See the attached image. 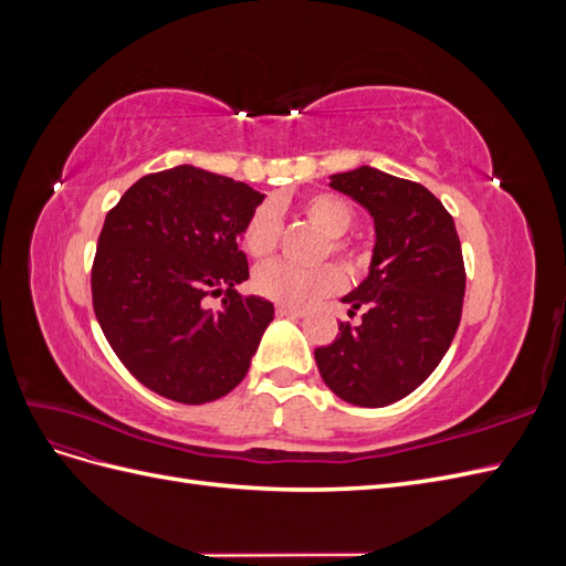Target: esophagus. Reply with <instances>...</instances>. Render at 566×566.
I'll use <instances>...</instances> for the list:
<instances>
[{"label":"esophagus","mask_w":566,"mask_h":566,"mask_svg":"<svg viewBox=\"0 0 566 566\" xmlns=\"http://www.w3.org/2000/svg\"><path fill=\"white\" fill-rule=\"evenodd\" d=\"M276 314L285 316V318H304V312L297 310V306H287V304H279Z\"/></svg>","instance_id":"esophagus-1"}]
</instances>
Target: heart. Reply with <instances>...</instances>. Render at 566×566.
Segmentation results:
<instances>
[{
    "label": "heart",
    "mask_w": 566,
    "mask_h": 566,
    "mask_svg": "<svg viewBox=\"0 0 566 566\" xmlns=\"http://www.w3.org/2000/svg\"><path fill=\"white\" fill-rule=\"evenodd\" d=\"M300 212L312 221V224L328 235V248L325 252H333L342 256V264L349 271H361L366 266V254L345 241V235L354 224V208L352 202L333 196V193H316L310 196L302 205ZM281 233V219L279 210L273 205H260L248 219L243 231V245L254 256V260H266V256L276 250ZM254 290L260 295L281 302L287 306H306L325 295H333L345 283V276L335 264H318L312 269H300L285 262H271L254 271Z\"/></svg>",
    "instance_id": "b5f03b06"
}]
</instances>
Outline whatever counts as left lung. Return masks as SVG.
Here are the masks:
<instances>
[{
	"label": "left lung",
	"instance_id": "obj_1",
	"mask_svg": "<svg viewBox=\"0 0 566 566\" xmlns=\"http://www.w3.org/2000/svg\"><path fill=\"white\" fill-rule=\"evenodd\" d=\"M331 188L370 214L375 245L368 276L342 297L349 314L364 310L361 323H339L316 366L342 401L382 408L418 389L451 347L465 297L460 238L422 184L361 165Z\"/></svg>",
	"mask_w": 566,
	"mask_h": 566
}]
</instances>
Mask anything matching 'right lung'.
Segmentation results:
<instances>
[{
    "mask_svg": "<svg viewBox=\"0 0 566 566\" xmlns=\"http://www.w3.org/2000/svg\"><path fill=\"white\" fill-rule=\"evenodd\" d=\"M264 193L177 165L146 175L106 214L92 269L101 331L136 380L198 406L241 385L273 304L238 295L250 279L243 231ZM224 294L205 311V294Z\"/></svg>",
    "mask_w": 566,
    "mask_h": 566,
    "instance_id": "1",
    "label": "right lung"
}]
</instances>
